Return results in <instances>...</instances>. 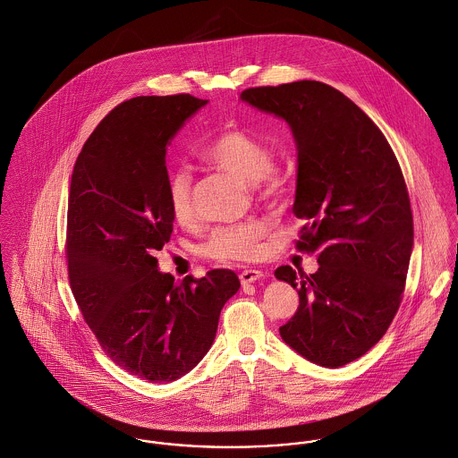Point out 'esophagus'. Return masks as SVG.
<instances>
[{
    "mask_svg": "<svg viewBox=\"0 0 458 458\" xmlns=\"http://www.w3.org/2000/svg\"><path fill=\"white\" fill-rule=\"evenodd\" d=\"M261 277H263V272H259V270H244V272L239 276L242 285H249V284H252V282L259 281Z\"/></svg>",
    "mask_w": 458,
    "mask_h": 458,
    "instance_id": "esophagus-1",
    "label": "esophagus"
}]
</instances>
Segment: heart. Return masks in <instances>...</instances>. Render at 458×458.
I'll return each mask as SVG.
<instances>
[{
    "label": "heart",
    "instance_id": "heart-1",
    "mask_svg": "<svg viewBox=\"0 0 458 458\" xmlns=\"http://www.w3.org/2000/svg\"><path fill=\"white\" fill-rule=\"evenodd\" d=\"M200 158L217 171L254 182L268 197L281 195L285 181L274 169L272 149L241 129H230L216 136L200 149ZM167 200L177 221L191 217V174L174 169L167 177ZM267 233L261 221H246L216 228L204 252L217 259H252L259 254V242Z\"/></svg>",
    "mask_w": 458,
    "mask_h": 458
}]
</instances>
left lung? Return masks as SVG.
Listing matches in <instances>:
<instances>
[{"label": "left lung", "mask_w": 458, "mask_h": 458, "mask_svg": "<svg viewBox=\"0 0 458 458\" xmlns=\"http://www.w3.org/2000/svg\"><path fill=\"white\" fill-rule=\"evenodd\" d=\"M241 99L282 118L296 142L293 212L312 276L279 267L300 296L281 338L310 362L340 368L368 352L395 316L413 250V216L397 158L373 120L316 80L247 89Z\"/></svg>", "instance_id": "obj_1"}]
</instances>
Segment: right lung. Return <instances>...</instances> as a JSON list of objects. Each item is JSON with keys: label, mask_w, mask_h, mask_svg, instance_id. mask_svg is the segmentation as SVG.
<instances>
[{"label": "right lung", "mask_w": 458, "mask_h": 458, "mask_svg": "<svg viewBox=\"0 0 458 458\" xmlns=\"http://www.w3.org/2000/svg\"><path fill=\"white\" fill-rule=\"evenodd\" d=\"M209 101L142 96L116 106L83 144L71 176L68 272L81 316L131 375L174 382L209 352L239 291L232 270L176 282L155 258L171 241L167 146Z\"/></svg>", "instance_id": "right-lung-1"}]
</instances>
